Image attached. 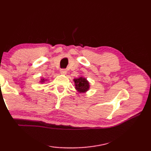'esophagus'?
<instances>
[{
	"label": "esophagus",
	"instance_id": "1",
	"mask_svg": "<svg viewBox=\"0 0 151 151\" xmlns=\"http://www.w3.org/2000/svg\"><path fill=\"white\" fill-rule=\"evenodd\" d=\"M60 73L62 74V75H66V69H61L60 70Z\"/></svg>",
	"mask_w": 151,
	"mask_h": 151
}]
</instances>
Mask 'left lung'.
I'll return each mask as SVG.
<instances>
[{
  "label": "left lung",
  "instance_id": "left-lung-1",
  "mask_svg": "<svg viewBox=\"0 0 151 151\" xmlns=\"http://www.w3.org/2000/svg\"><path fill=\"white\" fill-rule=\"evenodd\" d=\"M75 84V88L80 93H85L89 88V83L85 78L80 77L74 79Z\"/></svg>",
  "mask_w": 151,
  "mask_h": 151
}]
</instances>
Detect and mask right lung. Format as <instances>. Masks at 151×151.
<instances>
[{
  "instance_id": "obj_1",
  "label": "right lung",
  "mask_w": 151,
  "mask_h": 151,
  "mask_svg": "<svg viewBox=\"0 0 151 151\" xmlns=\"http://www.w3.org/2000/svg\"><path fill=\"white\" fill-rule=\"evenodd\" d=\"M41 83H43V82H44L45 81V79H41Z\"/></svg>"
}]
</instances>
